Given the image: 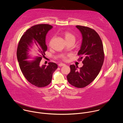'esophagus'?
<instances>
[{
	"mask_svg": "<svg viewBox=\"0 0 123 123\" xmlns=\"http://www.w3.org/2000/svg\"><path fill=\"white\" fill-rule=\"evenodd\" d=\"M66 65L65 64H63V63H60V64H58V66H59V67H62V66H65Z\"/></svg>",
	"mask_w": 123,
	"mask_h": 123,
	"instance_id": "34e87169",
	"label": "esophagus"
}]
</instances>
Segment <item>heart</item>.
Here are the masks:
<instances>
[{
  "label": "heart",
  "instance_id": "1",
  "mask_svg": "<svg viewBox=\"0 0 123 123\" xmlns=\"http://www.w3.org/2000/svg\"><path fill=\"white\" fill-rule=\"evenodd\" d=\"M64 35L65 39L66 42H68V41H74L75 42V37L74 35L73 34H72V33L69 32L68 31H65L64 33ZM62 58L65 60H66L67 59V57L65 56H63Z\"/></svg>",
  "mask_w": 123,
  "mask_h": 123
}]
</instances>
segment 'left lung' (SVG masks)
I'll list each match as a JSON object with an SVG mask.
<instances>
[{
    "instance_id": "obj_1",
    "label": "left lung",
    "mask_w": 123,
    "mask_h": 123,
    "mask_svg": "<svg viewBox=\"0 0 123 123\" xmlns=\"http://www.w3.org/2000/svg\"><path fill=\"white\" fill-rule=\"evenodd\" d=\"M82 35V43L78 52L79 61L83 59V66H70L71 72L67 76L68 83L72 86L82 88L91 83L98 75L104 60L102 41L97 32L87 27L77 25Z\"/></svg>"
}]
</instances>
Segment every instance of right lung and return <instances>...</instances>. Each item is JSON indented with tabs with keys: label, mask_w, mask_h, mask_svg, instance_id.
<instances>
[{
	"label": "right lung",
	"mask_w": 123,
	"mask_h": 123,
	"mask_svg": "<svg viewBox=\"0 0 123 123\" xmlns=\"http://www.w3.org/2000/svg\"><path fill=\"white\" fill-rule=\"evenodd\" d=\"M52 28L49 24H37L32 26L24 33L17 48L16 55L21 71L26 79L32 85L38 87L49 85L52 76L57 69V65L53 62L49 65H40L47 50L45 39L48 31ZM34 43L39 48L40 55L34 61H29V48Z\"/></svg>",
	"instance_id": "right-lung-1"
}]
</instances>
